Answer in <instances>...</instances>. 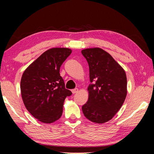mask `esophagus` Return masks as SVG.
<instances>
[{
  "instance_id": "obj_1",
  "label": "esophagus",
  "mask_w": 154,
  "mask_h": 154,
  "mask_svg": "<svg viewBox=\"0 0 154 154\" xmlns=\"http://www.w3.org/2000/svg\"><path fill=\"white\" fill-rule=\"evenodd\" d=\"M78 91H79V90H78L77 88H75V89L71 90V91H72V93H76L78 92Z\"/></svg>"
}]
</instances>
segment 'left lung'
<instances>
[{
  "label": "left lung",
  "instance_id": "1",
  "mask_svg": "<svg viewBox=\"0 0 154 154\" xmlns=\"http://www.w3.org/2000/svg\"><path fill=\"white\" fill-rule=\"evenodd\" d=\"M81 53L88 63L91 82L88 101L82 106L83 113L92 122H107L116 115L125 99V72L109 53L100 48L86 49Z\"/></svg>",
  "mask_w": 154,
  "mask_h": 154
}]
</instances>
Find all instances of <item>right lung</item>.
I'll list each match as a JSON object with an SVG mask.
<instances>
[{"label":"right lung","instance_id":"right-lung-1","mask_svg":"<svg viewBox=\"0 0 154 154\" xmlns=\"http://www.w3.org/2000/svg\"><path fill=\"white\" fill-rule=\"evenodd\" d=\"M67 48L44 52L24 71L20 91L26 109L39 121L51 123L62 116L65 98L72 95L65 87L60 67L71 55Z\"/></svg>","mask_w":154,"mask_h":154}]
</instances>
